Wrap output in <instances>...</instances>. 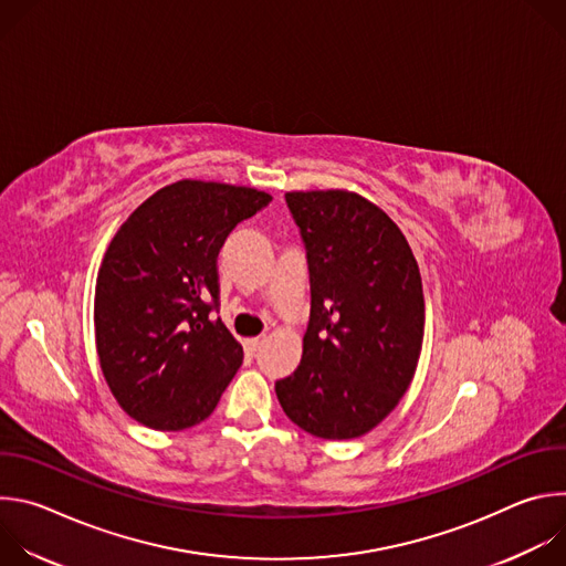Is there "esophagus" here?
Returning <instances> with one entry per match:
<instances>
[{"label":"esophagus","instance_id":"34e87169","mask_svg":"<svg viewBox=\"0 0 566 566\" xmlns=\"http://www.w3.org/2000/svg\"><path fill=\"white\" fill-rule=\"evenodd\" d=\"M264 343H266V336H258V338H249V340H247V345H249L251 352H260V349L264 347Z\"/></svg>","mask_w":566,"mask_h":566}]
</instances>
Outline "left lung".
Returning a JSON list of instances; mask_svg holds the SVG:
<instances>
[{
	"label": "left lung",
	"mask_w": 566,
	"mask_h": 566,
	"mask_svg": "<svg viewBox=\"0 0 566 566\" xmlns=\"http://www.w3.org/2000/svg\"><path fill=\"white\" fill-rule=\"evenodd\" d=\"M311 282L297 369L275 382L284 415L304 432L356 439L408 391L426 327L419 264L400 228L349 190L286 192Z\"/></svg>",
	"instance_id": "1"
}]
</instances>
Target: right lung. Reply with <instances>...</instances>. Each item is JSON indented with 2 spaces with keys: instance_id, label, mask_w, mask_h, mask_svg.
I'll list each match as a JSON object with an SVG mask.
<instances>
[{
  "instance_id": "obj_1",
  "label": "right lung",
  "mask_w": 566,
  "mask_h": 566,
  "mask_svg": "<svg viewBox=\"0 0 566 566\" xmlns=\"http://www.w3.org/2000/svg\"><path fill=\"white\" fill-rule=\"evenodd\" d=\"M269 192L184 179L156 190L109 241L96 280L103 376L138 423L179 432L208 419L244 349L212 317L217 255Z\"/></svg>"
}]
</instances>
